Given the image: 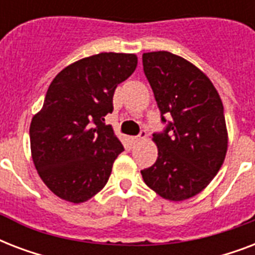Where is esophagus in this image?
Here are the masks:
<instances>
[{
    "label": "esophagus",
    "mask_w": 255,
    "mask_h": 255,
    "mask_svg": "<svg viewBox=\"0 0 255 255\" xmlns=\"http://www.w3.org/2000/svg\"><path fill=\"white\" fill-rule=\"evenodd\" d=\"M147 136H148L147 132L141 131V132H140L139 136H135V137H132V141H133V143H139V141H141V140L147 139Z\"/></svg>",
    "instance_id": "34e87169"
}]
</instances>
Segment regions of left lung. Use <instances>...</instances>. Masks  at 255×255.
Masks as SVG:
<instances>
[{
	"instance_id": "obj_1",
	"label": "left lung",
	"mask_w": 255,
	"mask_h": 255,
	"mask_svg": "<svg viewBox=\"0 0 255 255\" xmlns=\"http://www.w3.org/2000/svg\"><path fill=\"white\" fill-rule=\"evenodd\" d=\"M161 120L172 116L163 133H153L157 160L141 170L144 182L169 201H184L205 189L228 152L224 106L210 79L193 63L169 51L143 54Z\"/></svg>"
}]
</instances>
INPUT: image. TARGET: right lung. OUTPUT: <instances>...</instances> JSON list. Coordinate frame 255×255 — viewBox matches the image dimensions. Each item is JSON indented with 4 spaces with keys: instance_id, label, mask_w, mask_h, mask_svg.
I'll return each mask as SVG.
<instances>
[{
    "instance_id": "1",
    "label": "right lung",
    "mask_w": 255,
    "mask_h": 255,
    "mask_svg": "<svg viewBox=\"0 0 255 255\" xmlns=\"http://www.w3.org/2000/svg\"><path fill=\"white\" fill-rule=\"evenodd\" d=\"M136 66L135 54L100 53L65 67L49 86L31 119L30 148L39 177L62 200L81 204L107 184L124 148L104 116Z\"/></svg>"
}]
</instances>
